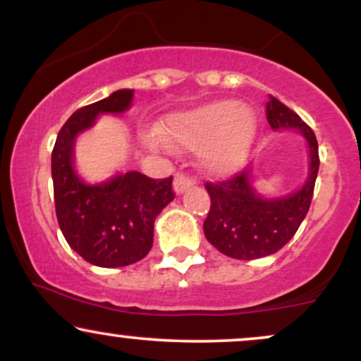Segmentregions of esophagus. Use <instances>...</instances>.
Listing matches in <instances>:
<instances>
[{"mask_svg": "<svg viewBox=\"0 0 361 361\" xmlns=\"http://www.w3.org/2000/svg\"><path fill=\"white\" fill-rule=\"evenodd\" d=\"M195 185V180L192 176L185 175V173H176L175 176V181H173V188H175V192L180 195L183 193L185 190H188L190 186Z\"/></svg>", "mask_w": 361, "mask_h": 361, "instance_id": "1", "label": "esophagus"}]
</instances>
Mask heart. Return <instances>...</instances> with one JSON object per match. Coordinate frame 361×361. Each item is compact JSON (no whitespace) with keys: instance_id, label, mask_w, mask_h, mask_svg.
I'll use <instances>...</instances> for the list:
<instances>
[{"instance_id":"heart-1","label":"heart","mask_w":361,"mask_h":361,"mask_svg":"<svg viewBox=\"0 0 361 361\" xmlns=\"http://www.w3.org/2000/svg\"><path fill=\"white\" fill-rule=\"evenodd\" d=\"M161 135L171 146L200 151L207 169L226 175L247 157L256 135V117L235 102H214L171 117Z\"/></svg>"}]
</instances>
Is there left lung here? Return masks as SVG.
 Returning <instances> with one entry per match:
<instances>
[{
	"label": "left lung",
	"mask_w": 361,
	"mask_h": 361,
	"mask_svg": "<svg viewBox=\"0 0 361 361\" xmlns=\"http://www.w3.org/2000/svg\"><path fill=\"white\" fill-rule=\"evenodd\" d=\"M267 118L271 128H297L309 144V176L299 192L280 198H261L251 186V169H243L229 180L210 183V212L204 222L207 241L234 259L270 256L287 244L309 212L319 171L316 134L287 105L270 97Z\"/></svg>",
	"instance_id": "8db88e82"
}]
</instances>
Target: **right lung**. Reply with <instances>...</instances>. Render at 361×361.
I'll return each mask as SVG.
<instances>
[{
  "label": "right lung",
  "mask_w": 361,
  "mask_h": 361,
  "mask_svg": "<svg viewBox=\"0 0 361 361\" xmlns=\"http://www.w3.org/2000/svg\"><path fill=\"white\" fill-rule=\"evenodd\" d=\"M134 91L118 90L109 98L76 110L57 134L52 151L56 215L66 241L81 258L102 268L137 263L151 251L154 221L175 198L173 176L152 180L139 171L86 185L73 168L74 139L100 114H122Z\"/></svg>",
  "instance_id": "right-lung-1"
}]
</instances>
